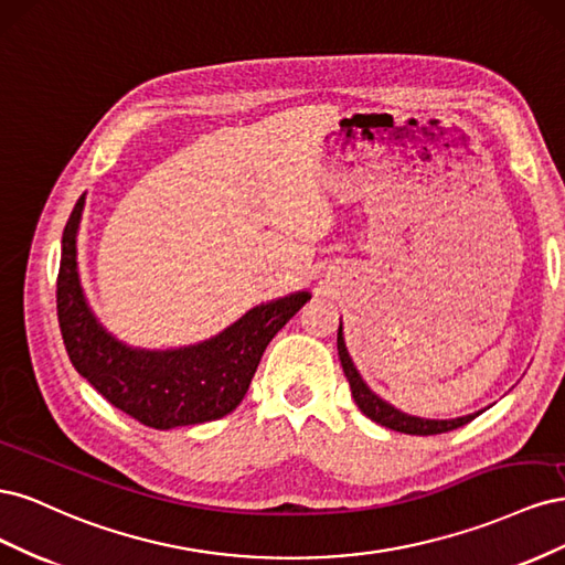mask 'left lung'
Segmentation results:
<instances>
[{
	"label": "left lung",
	"mask_w": 565,
	"mask_h": 565,
	"mask_svg": "<svg viewBox=\"0 0 565 565\" xmlns=\"http://www.w3.org/2000/svg\"><path fill=\"white\" fill-rule=\"evenodd\" d=\"M337 349H339L341 367H344V374H347V380L351 384V393H353L355 405L361 407L363 415H367L372 422L386 426V429L401 431V434H413V436H434V434H446V431L459 429V426L469 424L471 419H476L478 415L483 413V409H478V413H471V415H465V417H450V419H426V417H417V415H407V413H403V409L386 403L382 396H377V393H374L365 384V380L361 377V372H358V367L351 361V353L347 349L344 328H341V322H339V332H337Z\"/></svg>",
	"instance_id": "8db88e82"
}]
</instances>
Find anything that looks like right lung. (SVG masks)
<instances>
[{"instance_id":"add662e5","label":"right lung","mask_w":565,"mask_h":565,"mask_svg":"<svg viewBox=\"0 0 565 565\" xmlns=\"http://www.w3.org/2000/svg\"><path fill=\"white\" fill-rule=\"evenodd\" d=\"M82 193L61 241L56 309L75 370L108 403L152 429L226 417L241 405L268 341L311 299L299 289L254 306L218 334L179 349H141L117 339L96 318L77 268Z\"/></svg>"}]
</instances>
